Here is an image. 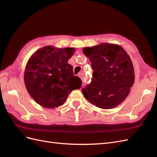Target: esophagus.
<instances>
[{"label": "esophagus", "mask_w": 157, "mask_h": 157, "mask_svg": "<svg viewBox=\"0 0 157 157\" xmlns=\"http://www.w3.org/2000/svg\"><path fill=\"white\" fill-rule=\"evenodd\" d=\"M78 77L80 78V79H81L82 80H84V75L82 73H80L78 74Z\"/></svg>", "instance_id": "1"}]
</instances>
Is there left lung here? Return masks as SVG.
Instances as JSON below:
<instances>
[{"instance_id":"1","label":"left lung","mask_w":157,"mask_h":157,"mask_svg":"<svg viewBox=\"0 0 157 157\" xmlns=\"http://www.w3.org/2000/svg\"><path fill=\"white\" fill-rule=\"evenodd\" d=\"M94 70L92 82L82 92L96 107L108 109L117 107L128 96L134 82L132 60L121 46L102 43L83 48Z\"/></svg>"}]
</instances>
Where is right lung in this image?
<instances>
[{"label":"right lung","mask_w":157,"mask_h":157,"mask_svg":"<svg viewBox=\"0 0 157 157\" xmlns=\"http://www.w3.org/2000/svg\"><path fill=\"white\" fill-rule=\"evenodd\" d=\"M75 50L47 46L38 50L28 60L24 74L25 86L40 105L58 107L63 105L72 90L81 87V80L74 76L73 66L68 63Z\"/></svg>","instance_id":"add662e5"}]
</instances>
